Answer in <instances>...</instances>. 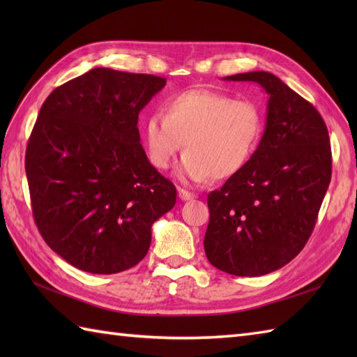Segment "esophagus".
<instances>
[{
  "mask_svg": "<svg viewBox=\"0 0 357 357\" xmlns=\"http://www.w3.org/2000/svg\"><path fill=\"white\" fill-rule=\"evenodd\" d=\"M178 195H179V198L183 199V201H192V199L196 198L195 193L188 192V190H184V188H178Z\"/></svg>",
  "mask_w": 357,
  "mask_h": 357,
  "instance_id": "obj_1",
  "label": "esophagus"
}]
</instances>
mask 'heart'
<instances>
[{
    "label": "heart",
    "instance_id": "obj_1",
    "mask_svg": "<svg viewBox=\"0 0 357 357\" xmlns=\"http://www.w3.org/2000/svg\"><path fill=\"white\" fill-rule=\"evenodd\" d=\"M262 133L264 112L256 101L206 89L173 95L164 115L153 113L144 124L150 164L167 170L184 146L178 178L190 183L236 174L253 156Z\"/></svg>",
    "mask_w": 357,
    "mask_h": 357
}]
</instances>
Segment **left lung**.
<instances>
[{
  "label": "left lung",
  "mask_w": 357,
  "mask_h": 357,
  "mask_svg": "<svg viewBox=\"0 0 357 357\" xmlns=\"http://www.w3.org/2000/svg\"><path fill=\"white\" fill-rule=\"evenodd\" d=\"M224 79L257 82L268 95L267 118L244 169L207 196L204 250L229 275L262 276L294 259L314 229L331 179L330 136L319 112L276 75Z\"/></svg>",
  "instance_id": "1"
}]
</instances>
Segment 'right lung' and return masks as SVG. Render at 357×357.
<instances>
[{
	"instance_id": "right-lung-1",
	"label": "right lung",
	"mask_w": 357,
	"mask_h": 357,
	"mask_svg": "<svg viewBox=\"0 0 357 357\" xmlns=\"http://www.w3.org/2000/svg\"><path fill=\"white\" fill-rule=\"evenodd\" d=\"M165 78L96 67L49 95L26 173L38 230L73 267L113 275L147 255L176 188L147 159L138 116Z\"/></svg>"
}]
</instances>
